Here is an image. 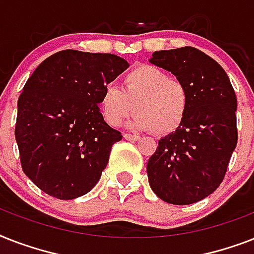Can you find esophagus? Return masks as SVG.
Wrapping results in <instances>:
<instances>
[{"instance_id":"1","label":"esophagus","mask_w":254,"mask_h":254,"mask_svg":"<svg viewBox=\"0 0 254 254\" xmlns=\"http://www.w3.org/2000/svg\"><path fill=\"white\" fill-rule=\"evenodd\" d=\"M124 138L127 139V141H138L139 137L138 135H133L129 134V133H125V134H124Z\"/></svg>"}]
</instances>
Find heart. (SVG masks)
<instances>
[{
  "label": "heart",
  "mask_w": 254,
  "mask_h": 254,
  "mask_svg": "<svg viewBox=\"0 0 254 254\" xmlns=\"http://www.w3.org/2000/svg\"><path fill=\"white\" fill-rule=\"evenodd\" d=\"M99 105L111 127L121 125L135 109L130 127L169 135L185 123L190 92L181 79L170 77L166 71L154 65L141 64L124 75L123 87L105 85Z\"/></svg>",
  "instance_id": "heart-1"
}]
</instances>
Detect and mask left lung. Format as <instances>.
Masks as SVG:
<instances>
[{
    "label": "left lung",
    "mask_w": 254,
    "mask_h": 254,
    "mask_svg": "<svg viewBox=\"0 0 254 254\" xmlns=\"http://www.w3.org/2000/svg\"><path fill=\"white\" fill-rule=\"evenodd\" d=\"M150 63L181 79L190 92L185 123L158 141L147 162L151 190L170 204H192L223 182L237 145V99L219 63L195 47L155 51Z\"/></svg>",
    "instance_id": "1"
}]
</instances>
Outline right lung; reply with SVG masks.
Returning a JSON list of instances; mask_svg holds the SVG:
<instances>
[{
    "instance_id": "add662e5",
    "label": "right lung",
    "mask_w": 254,
    "mask_h": 254,
    "mask_svg": "<svg viewBox=\"0 0 254 254\" xmlns=\"http://www.w3.org/2000/svg\"><path fill=\"white\" fill-rule=\"evenodd\" d=\"M129 67L113 54L63 50L43 61L18 99L15 141L23 173L50 196L89 192L123 135L104 121V87Z\"/></svg>"
}]
</instances>
